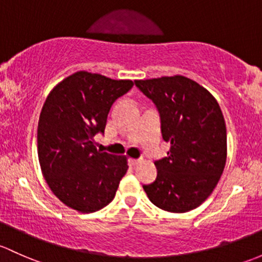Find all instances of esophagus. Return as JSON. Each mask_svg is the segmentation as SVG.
<instances>
[{
    "mask_svg": "<svg viewBox=\"0 0 262 262\" xmlns=\"http://www.w3.org/2000/svg\"><path fill=\"white\" fill-rule=\"evenodd\" d=\"M140 162V159H134V158H132V159H129V164H130V166H133V167H136L137 164H138Z\"/></svg>",
    "mask_w": 262,
    "mask_h": 262,
    "instance_id": "1",
    "label": "esophagus"
}]
</instances>
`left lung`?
Here are the masks:
<instances>
[{"label": "left lung", "instance_id": "left-lung-1", "mask_svg": "<svg viewBox=\"0 0 262 262\" xmlns=\"http://www.w3.org/2000/svg\"><path fill=\"white\" fill-rule=\"evenodd\" d=\"M156 104L167 157L154 162L157 178L145 193L161 210L183 213L202 205L219 183L227 158L226 124L214 96L182 75L136 80Z\"/></svg>", "mask_w": 262, "mask_h": 262}]
</instances>
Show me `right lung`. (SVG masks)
Here are the masks:
<instances>
[{"instance_id": "obj_1", "label": "right lung", "mask_w": 262, "mask_h": 262, "mask_svg": "<svg viewBox=\"0 0 262 262\" xmlns=\"http://www.w3.org/2000/svg\"><path fill=\"white\" fill-rule=\"evenodd\" d=\"M134 82L76 71L46 98L37 126V154L46 183L68 207L90 213L109 205L128 170L125 156L96 149L113 103Z\"/></svg>"}]
</instances>
